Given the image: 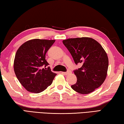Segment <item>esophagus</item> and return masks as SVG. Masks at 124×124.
Listing matches in <instances>:
<instances>
[{"mask_svg":"<svg viewBox=\"0 0 124 124\" xmlns=\"http://www.w3.org/2000/svg\"><path fill=\"white\" fill-rule=\"evenodd\" d=\"M72 73V72H71V71H70V70H67V72H64L63 73H64V74L65 75H68V74H70V73Z\"/></svg>","mask_w":124,"mask_h":124,"instance_id":"obj_1","label":"esophagus"}]
</instances>
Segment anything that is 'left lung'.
Returning a JSON list of instances; mask_svg holds the SVG:
<instances>
[{
    "mask_svg": "<svg viewBox=\"0 0 124 124\" xmlns=\"http://www.w3.org/2000/svg\"><path fill=\"white\" fill-rule=\"evenodd\" d=\"M63 43L75 63L82 64L81 68L74 70L77 81L71 87L81 94L95 91L103 83L107 74L108 58L103 48L95 39L87 37L68 39Z\"/></svg>",
    "mask_w": 124,
    "mask_h": 124,
    "instance_id": "obj_1",
    "label": "left lung"
}]
</instances>
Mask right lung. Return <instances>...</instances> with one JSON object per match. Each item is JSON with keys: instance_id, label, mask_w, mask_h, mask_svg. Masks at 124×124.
<instances>
[{"instance_id": "add662e5", "label": "right lung", "mask_w": 124, "mask_h": 124, "mask_svg": "<svg viewBox=\"0 0 124 124\" xmlns=\"http://www.w3.org/2000/svg\"><path fill=\"white\" fill-rule=\"evenodd\" d=\"M54 40L35 39L26 41L17 51L14 72L17 78L27 91L39 93L51 85L56 75L45 60L47 51Z\"/></svg>"}]
</instances>
